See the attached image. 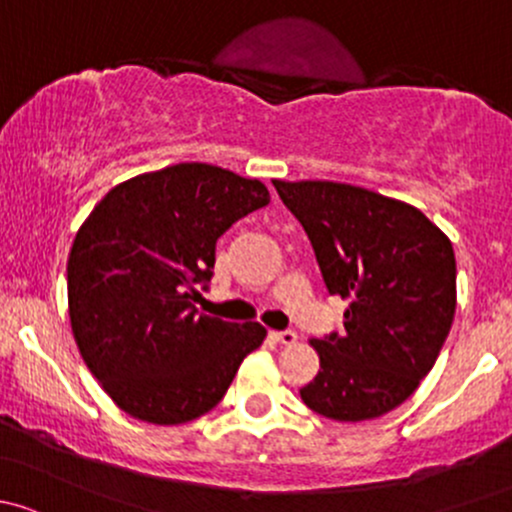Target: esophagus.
<instances>
[{"label":"esophagus","mask_w":512,"mask_h":512,"mask_svg":"<svg viewBox=\"0 0 512 512\" xmlns=\"http://www.w3.org/2000/svg\"><path fill=\"white\" fill-rule=\"evenodd\" d=\"M271 337L278 345H293L298 340V333H293V330H276V333H271Z\"/></svg>","instance_id":"1"}]
</instances>
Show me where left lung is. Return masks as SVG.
I'll return each instance as SVG.
<instances>
[{
    "mask_svg": "<svg viewBox=\"0 0 512 512\" xmlns=\"http://www.w3.org/2000/svg\"><path fill=\"white\" fill-rule=\"evenodd\" d=\"M303 224L330 295L350 300L345 333L310 340L313 412L365 421L392 412L431 372L456 313L449 236L419 209L340 182H273Z\"/></svg>",
    "mask_w": 512,
    "mask_h": 512,
    "instance_id": "1",
    "label": "left lung"
}]
</instances>
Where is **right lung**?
Returning <instances> with one entry per match:
<instances>
[{
    "mask_svg": "<svg viewBox=\"0 0 512 512\" xmlns=\"http://www.w3.org/2000/svg\"><path fill=\"white\" fill-rule=\"evenodd\" d=\"M271 202L266 184L179 162L110 189L68 254V318L83 362L123 412L175 426L221 402L266 328L194 308L217 239Z\"/></svg>",
    "mask_w": 512,
    "mask_h": 512,
    "instance_id": "obj_1",
    "label": "right lung"
}]
</instances>
